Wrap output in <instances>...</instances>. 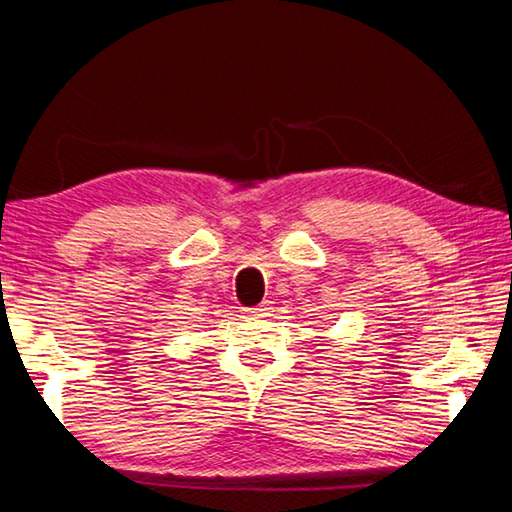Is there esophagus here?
Returning a JSON list of instances; mask_svg holds the SVG:
<instances>
[{
    "label": "esophagus",
    "mask_w": 512,
    "mask_h": 512,
    "mask_svg": "<svg viewBox=\"0 0 512 512\" xmlns=\"http://www.w3.org/2000/svg\"><path fill=\"white\" fill-rule=\"evenodd\" d=\"M248 316H253V319H266V316H271V305L269 303H262L253 307V310H246Z\"/></svg>",
    "instance_id": "obj_1"
}]
</instances>
